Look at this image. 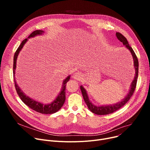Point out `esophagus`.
Segmentation results:
<instances>
[{
  "label": "esophagus",
  "mask_w": 150,
  "mask_h": 150,
  "mask_svg": "<svg viewBox=\"0 0 150 150\" xmlns=\"http://www.w3.org/2000/svg\"><path fill=\"white\" fill-rule=\"evenodd\" d=\"M73 77H74V79L80 81L81 79L82 75L80 72H75V73H74V74L73 75Z\"/></svg>",
  "instance_id": "34e87169"
}]
</instances>
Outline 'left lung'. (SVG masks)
<instances>
[{
	"instance_id": "1",
	"label": "left lung",
	"mask_w": 150,
	"mask_h": 150,
	"mask_svg": "<svg viewBox=\"0 0 150 150\" xmlns=\"http://www.w3.org/2000/svg\"><path fill=\"white\" fill-rule=\"evenodd\" d=\"M115 35L117 38L119 39L120 42L123 43V45L130 52L132 55L133 62H134V67L135 69V75H134V79L130 85L129 91L127 93V95H126V96L123 98H122L121 101L112 105H104L97 106L93 104L92 102L90 100L87 91L85 89V88L82 85L80 86V89L81 91L82 95L84 100L85 103H86V105H87L89 109L92 112L97 115L109 114L114 112L115 111H117L118 109L121 108L129 101L131 97L132 96L134 92L135 88L136 87L137 77H138V70H139V62H138L137 58L136 57L134 52L132 49L129 46L127 38H126L124 36H123L121 33H118V32L115 33Z\"/></svg>"
}]
</instances>
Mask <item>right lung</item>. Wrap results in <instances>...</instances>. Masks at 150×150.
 I'll return each mask as SVG.
<instances>
[{
	"mask_svg": "<svg viewBox=\"0 0 150 150\" xmlns=\"http://www.w3.org/2000/svg\"><path fill=\"white\" fill-rule=\"evenodd\" d=\"M44 33V31L43 30H39L34 31L33 32H32L30 34V35L27 39H25L24 40L21 42V45L18 47V49H17L16 51L14 56L13 77H14V81L16 89L18 96H19L20 98L22 100V101L23 102V103H24L26 105H27L29 108L32 109L33 110H34V111L36 112H38L41 114H53L58 111L59 110L62 108L63 105H64L66 100V84L67 83V81L70 80V75H69L65 79L63 80L61 91L58 94L57 97L55 98V99H54V100H53V101H52L50 103H47V104H44L42 103V102L38 101L27 96L26 94L20 88V87L17 84V82L15 79L16 69V61H17L18 57L21 50L23 48V45H24L25 43L28 41V39L34 38L36 36L43 35Z\"/></svg>",
	"mask_w": 150,
	"mask_h": 150,
	"instance_id": "add662e5",
	"label": "right lung"
}]
</instances>
